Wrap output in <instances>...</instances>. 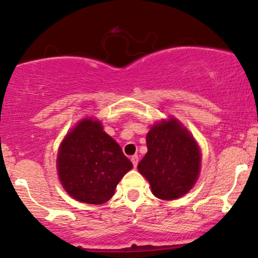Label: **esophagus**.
<instances>
[{
  "mask_svg": "<svg viewBox=\"0 0 258 258\" xmlns=\"http://www.w3.org/2000/svg\"><path fill=\"white\" fill-rule=\"evenodd\" d=\"M130 161H132L133 166H134L135 168H137V166H138V162H139V157H138V156H132V158H130Z\"/></svg>",
  "mask_w": 258,
  "mask_h": 258,
  "instance_id": "esophagus-1",
  "label": "esophagus"
}]
</instances>
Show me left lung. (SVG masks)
Masks as SVG:
<instances>
[{"mask_svg":"<svg viewBox=\"0 0 258 258\" xmlns=\"http://www.w3.org/2000/svg\"><path fill=\"white\" fill-rule=\"evenodd\" d=\"M147 153L138 164L152 194L175 200L191 190L200 174L201 152L189 132L170 118L155 124L146 135Z\"/></svg>","mask_w":258,"mask_h":258,"instance_id":"8db88e82","label":"left lung"}]
</instances>
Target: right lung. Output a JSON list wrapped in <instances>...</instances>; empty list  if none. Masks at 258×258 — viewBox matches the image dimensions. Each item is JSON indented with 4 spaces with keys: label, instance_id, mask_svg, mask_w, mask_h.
Listing matches in <instances>:
<instances>
[{
    "label": "right lung",
    "instance_id": "1",
    "mask_svg": "<svg viewBox=\"0 0 258 258\" xmlns=\"http://www.w3.org/2000/svg\"><path fill=\"white\" fill-rule=\"evenodd\" d=\"M133 163L103 132L100 120L85 118L67 134L57 155L59 180L69 196L90 205L105 204Z\"/></svg>",
    "mask_w": 258,
    "mask_h": 258
}]
</instances>
